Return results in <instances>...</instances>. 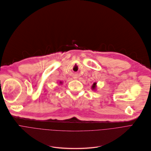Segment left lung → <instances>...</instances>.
Returning <instances> with one entry per match:
<instances>
[{"label": "left lung", "instance_id": "8db88e82", "mask_svg": "<svg viewBox=\"0 0 151 151\" xmlns=\"http://www.w3.org/2000/svg\"><path fill=\"white\" fill-rule=\"evenodd\" d=\"M95 85H96V83H94L93 85V86H92V88H95Z\"/></svg>", "mask_w": 151, "mask_h": 151}]
</instances>
